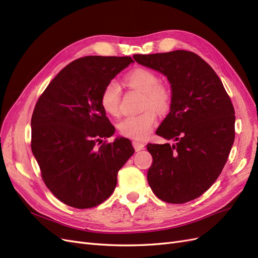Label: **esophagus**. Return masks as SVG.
I'll return each instance as SVG.
<instances>
[{"label": "esophagus", "mask_w": 258, "mask_h": 258, "mask_svg": "<svg viewBox=\"0 0 258 258\" xmlns=\"http://www.w3.org/2000/svg\"><path fill=\"white\" fill-rule=\"evenodd\" d=\"M132 145H134L135 150H136L137 152L141 151V150H144V146H145V144H144V143L140 142V141H134V142H132Z\"/></svg>", "instance_id": "esophagus-1"}]
</instances>
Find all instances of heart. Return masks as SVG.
<instances>
[{"label": "heart", "instance_id": "obj_1", "mask_svg": "<svg viewBox=\"0 0 258 258\" xmlns=\"http://www.w3.org/2000/svg\"><path fill=\"white\" fill-rule=\"evenodd\" d=\"M123 81L129 87L143 92V108L146 110L139 115L123 118L118 123V129L127 138L145 139L152 134L157 120V113L154 110L161 114L167 113L172 102V93L167 85L159 83L158 75L147 68L134 69L124 75ZM100 105L108 115H119L120 89L114 81L108 82L101 91Z\"/></svg>", "mask_w": 258, "mask_h": 258}]
</instances>
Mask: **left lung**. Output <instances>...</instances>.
I'll use <instances>...</instances> for the list:
<instances>
[{
  "mask_svg": "<svg viewBox=\"0 0 258 258\" xmlns=\"http://www.w3.org/2000/svg\"><path fill=\"white\" fill-rule=\"evenodd\" d=\"M138 63L165 74L172 89L168 116L156 131L175 144L147 145V181L168 204L200 197L220 176L235 141V108L220 77L197 53L173 50L134 54Z\"/></svg>",
  "mask_w": 258,
  "mask_h": 258,
  "instance_id": "8db88e82",
  "label": "left lung"
}]
</instances>
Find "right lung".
Segmentation results:
<instances>
[{
  "label": "right lung",
  "instance_id": "right-lung-1",
  "mask_svg": "<svg viewBox=\"0 0 258 258\" xmlns=\"http://www.w3.org/2000/svg\"><path fill=\"white\" fill-rule=\"evenodd\" d=\"M134 60L87 56L68 64L38 98L31 118V148L47 188L63 204L89 209L114 191L117 173L135 153L130 140L108 143L115 127L100 95Z\"/></svg>",
  "mask_w": 258,
  "mask_h": 258
}]
</instances>
